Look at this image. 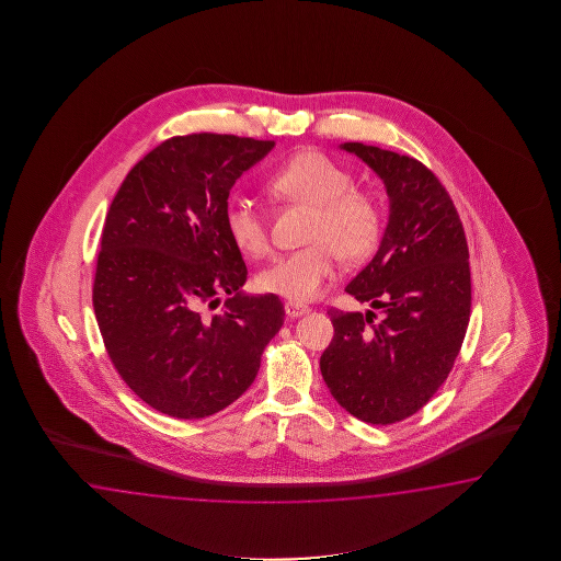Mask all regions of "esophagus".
Listing matches in <instances>:
<instances>
[{
	"instance_id": "obj_1",
	"label": "esophagus",
	"mask_w": 561,
	"mask_h": 561,
	"mask_svg": "<svg viewBox=\"0 0 561 561\" xmlns=\"http://www.w3.org/2000/svg\"><path fill=\"white\" fill-rule=\"evenodd\" d=\"M286 314L290 317V319H297V317H302L305 312H309V307L307 305H298V302H286L285 305Z\"/></svg>"
}]
</instances>
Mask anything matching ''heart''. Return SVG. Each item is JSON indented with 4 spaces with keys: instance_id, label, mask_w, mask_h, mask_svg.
<instances>
[{
    "instance_id": "b5f03b06",
    "label": "heart",
    "mask_w": 561,
    "mask_h": 561,
    "mask_svg": "<svg viewBox=\"0 0 561 561\" xmlns=\"http://www.w3.org/2000/svg\"><path fill=\"white\" fill-rule=\"evenodd\" d=\"M353 184V174L319 150L290 156L268 176L266 188L276 201L310 206L312 216L309 247L278 256L256 276L263 293L305 302L331 283L339 259L358 263L375 251L382 232L381 206L369 191ZM222 218L242 254L261 259L268 252V225L254 204L232 196Z\"/></svg>"
}]
</instances>
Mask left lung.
<instances>
[{
    "mask_svg": "<svg viewBox=\"0 0 561 561\" xmlns=\"http://www.w3.org/2000/svg\"><path fill=\"white\" fill-rule=\"evenodd\" d=\"M343 148L381 176L391 201L379 251L345 288L382 317L329 309L334 334L322 379L353 417L393 425L430 403L463 345L471 314L466 230L423 162L367 144Z\"/></svg>",
    "mask_w": 561,
    "mask_h": 561,
    "instance_id": "1",
    "label": "left lung"
}]
</instances>
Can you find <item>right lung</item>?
I'll use <instances>...</instances> for the list:
<instances>
[{"mask_svg":"<svg viewBox=\"0 0 561 561\" xmlns=\"http://www.w3.org/2000/svg\"><path fill=\"white\" fill-rule=\"evenodd\" d=\"M271 140L172 136L131 168L110 204L95 261V321L114 369L146 405L203 419L251 387L285 322L276 295L247 297L225 204ZM227 296L226 309L215 308Z\"/></svg>","mask_w":561,"mask_h":561,"instance_id":"1","label":"right lung"}]
</instances>
